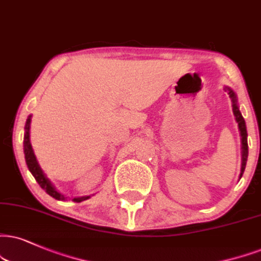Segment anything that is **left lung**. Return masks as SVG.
<instances>
[{
  "label": "left lung",
  "instance_id": "1",
  "mask_svg": "<svg viewBox=\"0 0 261 261\" xmlns=\"http://www.w3.org/2000/svg\"><path fill=\"white\" fill-rule=\"evenodd\" d=\"M225 91L229 92L231 100H232V111L234 117H236L237 123H239L240 133H241V140H242V168H241V176H242L244 168H246L247 159H248V143H247V129H246V122H244V118L241 115L239 110V106H237V100H236V94H234L232 89H230L229 87L225 88Z\"/></svg>",
  "mask_w": 261,
  "mask_h": 261
}]
</instances>
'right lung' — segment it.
I'll return each instance as SVG.
<instances>
[{"label": "right lung", "mask_w": 261, "mask_h": 261, "mask_svg": "<svg viewBox=\"0 0 261 261\" xmlns=\"http://www.w3.org/2000/svg\"><path fill=\"white\" fill-rule=\"evenodd\" d=\"M30 122H31V116H29V118L27 120V124H25V136H24V153H25V161H27L28 168L31 172V174L34 175V178L36 179L38 185H40L48 195L52 196L53 198L59 199V201L60 199L64 201L66 197H64L62 194H59V192H58L57 190L53 188V185L50 184L49 180L44 176L43 173H42L41 168L37 165L36 157H35V155H34V151H32V147L30 144V134H29V130H30ZM87 198H89V196H87V197L72 198V201L73 202H81V201H85V199H87Z\"/></svg>", "instance_id": "add662e5"}]
</instances>
